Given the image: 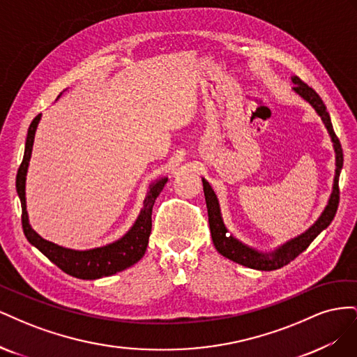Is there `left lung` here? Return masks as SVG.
<instances>
[{
	"label": "left lung",
	"mask_w": 357,
	"mask_h": 357,
	"mask_svg": "<svg viewBox=\"0 0 357 357\" xmlns=\"http://www.w3.org/2000/svg\"><path fill=\"white\" fill-rule=\"evenodd\" d=\"M291 83L295 84L294 88H291V91H294L298 96H301L305 102H308L312 109H314L317 116L321 119V122L325 125L326 131L329 134L333 152H335V176H333L332 192H331L326 207L319 215V219L312 223L305 232H302L301 235L295 236V238H291L284 244L275 247L274 250L261 252L252 245H247L245 243L236 238V236L229 234V229L226 228V225L223 222L219 198L215 195V192L211 188L210 183L205 178H202L204 195H205V202H207V210H208L210 232H211V238H213L215 250H218L222 256L228 257L229 261H234L236 264L252 268V269H259V271H274V269L282 268L294 261L298 255H301L305 250V248L311 244V241L314 240L321 231H325L331 225V222L335 218V213L338 210V202H340L338 180H340V172L342 169L344 156H342L340 139L337 135H335L333 126L331 122V116L326 110V105L323 104L317 92L314 89H311L308 84H305L299 77H296V75H291Z\"/></svg>",
	"instance_id": "left-lung-1"
}]
</instances>
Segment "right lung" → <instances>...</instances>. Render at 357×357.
Returning <instances> with one entry per match:
<instances>
[{
    "label": "right lung",
    "instance_id": "obj_1",
    "mask_svg": "<svg viewBox=\"0 0 357 357\" xmlns=\"http://www.w3.org/2000/svg\"><path fill=\"white\" fill-rule=\"evenodd\" d=\"M40 121L41 114H38L28 128L24 160L22 164H20L16 176V190L20 199V205H22V228L26 240L32 245L37 247L50 262L61 268L63 273H67L75 278L96 280L117 274L123 271V269L132 266L146 253V248L149 245V236L150 232H152L153 205L156 198L159 197V193L167 185L168 177H159L150 183L138 218L135 219L131 228L128 229V232L122 235L119 240L101 247L88 248V250H74V248H67L52 241H47L31 228L25 197L28 167L32 155V146H34L36 131Z\"/></svg>",
    "mask_w": 357,
    "mask_h": 357
}]
</instances>
